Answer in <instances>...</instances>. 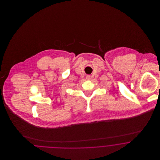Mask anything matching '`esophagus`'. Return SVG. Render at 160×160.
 <instances>
[{"instance_id": "1", "label": "esophagus", "mask_w": 160, "mask_h": 160, "mask_svg": "<svg viewBox=\"0 0 160 160\" xmlns=\"http://www.w3.org/2000/svg\"><path fill=\"white\" fill-rule=\"evenodd\" d=\"M86 80H91L92 79V76L91 75H87V76H86Z\"/></svg>"}]
</instances>
